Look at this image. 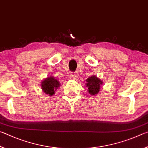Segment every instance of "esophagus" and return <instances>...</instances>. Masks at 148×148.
Instances as JSON below:
<instances>
[{
    "label": "esophagus",
    "mask_w": 148,
    "mask_h": 148,
    "mask_svg": "<svg viewBox=\"0 0 148 148\" xmlns=\"http://www.w3.org/2000/svg\"><path fill=\"white\" fill-rule=\"evenodd\" d=\"M69 77L71 79H75L76 77V75H75V74L73 73H71V74L69 75Z\"/></svg>",
    "instance_id": "34e87169"
}]
</instances>
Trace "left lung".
<instances>
[{"instance_id":"1","label":"left lung","mask_w":148,"mask_h":148,"mask_svg":"<svg viewBox=\"0 0 148 148\" xmlns=\"http://www.w3.org/2000/svg\"><path fill=\"white\" fill-rule=\"evenodd\" d=\"M86 82L87 83L86 85L88 87V91L90 94L93 95L97 94L99 92L100 85L103 84L102 81H101L99 79L94 75L89 77L86 80Z\"/></svg>"}]
</instances>
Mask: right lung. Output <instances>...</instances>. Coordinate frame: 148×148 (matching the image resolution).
<instances>
[{
	"mask_svg": "<svg viewBox=\"0 0 148 148\" xmlns=\"http://www.w3.org/2000/svg\"><path fill=\"white\" fill-rule=\"evenodd\" d=\"M58 86H60L59 82L54 77H49L41 82V88L45 94L50 96L54 94Z\"/></svg>",
	"mask_w": 148,
	"mask_h": 148,
	"instance_id": "1",
	"label": "right lung"
}]
</instances>
